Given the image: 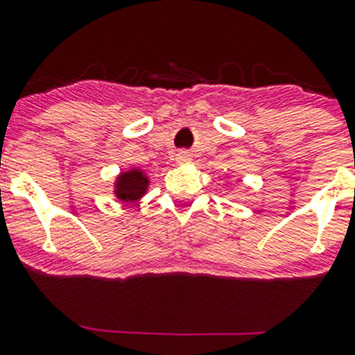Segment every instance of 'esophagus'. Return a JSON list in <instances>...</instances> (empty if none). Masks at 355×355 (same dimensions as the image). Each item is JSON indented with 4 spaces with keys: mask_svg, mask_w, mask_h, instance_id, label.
<instances>
[{
    "mask_svg": "<svg viewBox=\"0 0 355 355\" xmlns=\"http://www.w3.org/2000/svg\"><path fill=\"white\" fill-rule=\"evenodd\" d=\"M178 159L180 162H187V159H190V155H188L187 150H181V153H178Z\"/></svg>",
    "mask_w": 355,
    "mask_h": 355,
    "instance_id": "esophagus-1",
    "label": "esophagus"
}]
</instances>
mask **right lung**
I'll return each instance as SVG.
<instances>
[{
	"mask_svg": "<svg viewBox=\"0 0 355 355\" xmlns=\"http://www.w3.org/2000/svg\"><path fill=\"white\" fill-rule=\"evenodd\" d=\"M147 188V180L140 171H130L119 178L117 196L122 200H135L139 199Z\"/></svg>",
	"mask_w": 355,
	"mask_h": 355,
	"instance_id": "add662e5",
	"label": "right lung"
}]
</instances>
